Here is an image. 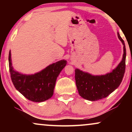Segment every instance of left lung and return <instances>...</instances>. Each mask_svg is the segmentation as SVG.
I'll use <instances>...</instances> for the list:
<instances>
[{"instance_id":"1","label":"left lung","mask_w":132,"mask_h":132,"mask_svg":"<svg viewBox=\"0 0 132 132\" xmlns=\"http://www.w3.org/2000/svg\"><path fill=\"white\" fill-rule=\"evenodd\" d=\"M118 37L123 44L124 53L122 61L111 73L105 75L93 76L75 70L76 84L79 95L90 101H97L108 97L120 86L126 69V50L123 39L118 32Z\"/></svg>"}]
</instances>
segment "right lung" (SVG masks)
Here are the masks:
<instances>
[{
  "instance_id": "obj_1",
  "label": "right lung",
  "mask_w": 132,
  "mask_h": 132,
  "mask_svg": "<svg viewBox=\"0 0 132 132\" xmlns=\"http://www.w3.org/2000/svg\"><path fill=\"white\" fill-rule=\"evenodd\" d=\"M11 56L10 52L8 58L10 73L15 89L32 102H42L51 98L57 77L66 65L67 61H59L38 73L26 75L14 70Z\"/></svg>"
}]
</instances>
